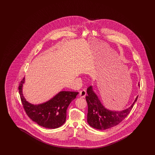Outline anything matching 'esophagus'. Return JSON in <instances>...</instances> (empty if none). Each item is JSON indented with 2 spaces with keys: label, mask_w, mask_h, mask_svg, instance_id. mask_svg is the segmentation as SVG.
Masks as SVG:
<instances>
[{
  "label": "esophagus",
  "mask_w": 155,
  "mask_h": 155,
  "mask_svg": "<svg viewBox=\"0 0 155 155\" xmlns=\"http://www.w3.org/2000/svg\"><path fill=\"white\" fill-rule=\"evenodd\" d=\"M86 95V92L85 90H82L80 91L79 95H80L81 97H84Z\"/></svg>",
  "instance_id": "1"
}]
</instances>
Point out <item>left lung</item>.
<instances>
[{"label":"left lung","mask_w":155,"mask_h":155,"mask_svg":"<svg viewBox=\"0 0 155 155\" xmlns=\"http://www.w3.org/2000/svg\"><path fill=\"white\" fill-rule=\"evenodd\" d=\"M138 86L140 84L138 83ZM86 100L88 105L87 121L89 125L98 130H106L116 126L125 119L131 111L138 96L129 108L122 111H112L106 109L93 91L92 86L87 89Z\"/></svg>","instance_id":"obj_1"}]
</instances>
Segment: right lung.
I'll use <instances>...</instances> for the list:
<instances>
[{
  "mask_svg": "<svg viewBox=\"0 0 155 155\" xmlns=\"http://www.w3.org/2000/svg\"><path fill=\"white\" fill-rule=\"evenodd\" d=\"M25 78L20 81L19 92L27 115L39 125L47 129H56L66 121V110L78 92L60 91L51 99L43 104L34 105L26 101L23 94Z\"/></svg>",
  "mask_w": 155,
  "mask_h": 155,
  "instance_id": "obj_1",
  "label": "right lung"
}]
</instances>
